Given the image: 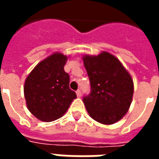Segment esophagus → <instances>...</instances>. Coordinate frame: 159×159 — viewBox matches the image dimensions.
I'll use <instances>...</instances> for the list:
<instances>
[{
    "instance_id": "esophagus-1",
    "label": "esophagus",
    "mask_w": 159,
    "mask_h": 159,
    "mask_svg": "<svg viewBox=\"0 0 159 159\" xmlns=\"http://www.w3.org/2000/svg\"><path fill=\"white\" fill-rule=\"evenodd\" d=\"M76 93H77V97H82V92H81V91H80V90H77V92H76Z\"/></svg>"
}]
</instances>
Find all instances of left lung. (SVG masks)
I'll return each mask as SVG.
<instances>
[{"instance_id":"left-lung-1","label":"left lung","mask_w":159,"mask_h":159,"mask_svg":"<svg viewBox=\"0 0 159 159\" xmlns=\"http://www.w3.org/2000/svg\"><path fill=\"white\" fill-rule=\"evenodd\" d=\"M91 83L83 97L89 116L103 125H112L127 113L133 98L134 82L117 57L107 52L82 57Z\"/></svg>"}]
</instances>
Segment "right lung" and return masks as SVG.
<instances>
[{
	"label": "right lung",
	"instance_id": "add662e5",
	"mask_svg": "<svg viewBox=\"0 0 159 159\" xmlns=\"http://www.w3.org/2000/svg\"><path fill=\"white\" fill-rule=\"evenodd\" d=\"M67 60L66 55L53 53L36 65L25 79L27 108L39 120L49 122L62 117L77 98L69 88V75L64 71Z\"/></svg>",
	"mask_w": 159,
	"mask_h": 159
}]
</instances>
